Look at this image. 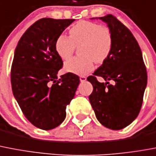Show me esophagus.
Listing matches in <instances>:
<instances>
[{
    "label": "esophagus",
    "mask_w": 156,
    "mask_h": 156,
    "mask_svg": "<svg viewBox=\"0 0 156 156\" xmlns=\"http://www.w3.org/2000/svg\"><path fill=\"white\" fill-rule=\"evenodd\" d=\"M80 82H84L86 80V77L84 76H80Z\"/></svg>",
    "instance_id": "34e87169"
}]
</instances>
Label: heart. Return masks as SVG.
Listing matches in <instances>:
<instances>
[{
	"mask_svg": "<svg viewBox=\"0 0 156 156\" xmlns=\"http://www.w3.org/2000/svg\"><path fill=\"white\" fill-rule=\"evenodd\" d=\"M70 37L60 34L55 40V48L57 55L63 60H67L73 54L76 47L80 48L83 55L72 58L64 64V68L72 73L85 75L94 68L97 63L104 62L110 54L113 38L111 31L107 27L93 22L80 21L69 30Z\"/></svg>",
	"mask_w": 156,
	"mask_h": 156,
	"instance_id": "heart-1",
	"label": "heart"
}]
</instances>
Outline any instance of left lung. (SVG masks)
<instances>
[{
  "label": "left lung",
  "mask_w": 156,
  "mask_h": 156,
  "mask_svg": "<svg viewBox=\"0 0 156 156\" xmlns=\"http://www.w3.org/2000/svg\"><path fill=\"white\" fill-rule=\"evenodd\" d=\"M96 18L106 23L113 43L108 58L87 78L93 87L89 101L100 123L118 130L139 115L147 83V70L139 43L129 29L111 14ZM96 76L106 83L98 82Z\"/></svg>",
  "instance_id": "left-lung-1"
}]
</instances>
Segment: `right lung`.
<instances>
[{"instance_id": "1", "label": "right lung", "mask_w": 156, "mask_h": 156, "mask_svg": "<svg viewBox=\"0 0 156 156\" xmlns=\"http://www.w3.org/2000/svg\"><path fill=\"white\" fill-rule=\"evenodd\" d=\"M74 19L42 18L29 27L14 51L11 84L15 99L34 126L48 130L63 122L80 78L58 72L63 61L55 48L58 35Z\"/></svg>"}]
</instances>
